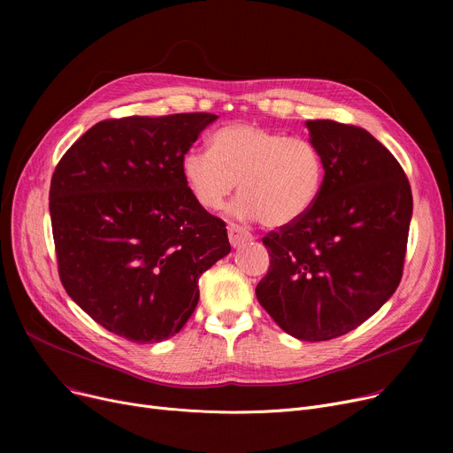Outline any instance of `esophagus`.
<instances>
[{
	"mask_svg": "<svg viewBox=\"0 0 453 453\" xmlns=\"http://www.w3.org/2000/svg\"><path fill=\"white\" fill-rule=\"evenodd\" d=\"M227 234H229V242L233 248H241L246 242H251L253 236L250 231H246L244 227L236 226V224H229L227 226Z\"/></svg>",
	"mask_w": 453,
	"mask_h": 453,
	"instance_id": "34e87169",
	"label": "esophagus"
}]
</instances>
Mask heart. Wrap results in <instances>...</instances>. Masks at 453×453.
Masks as SVG:
<instances>
[{"instance_id": "b5f03b06", "label": "heart", "mask_w": 453, "mask_h": 453, "mask_svg": "<svg viewBox=\"0 0 453 453\" xmlns=\"http://www.w3.org/2000/svg\"><path fill=\"white\" fill-rule=\"evenodd\" d=\"M181 174L203 209H222L239 181L241 196L229 207L234 219H260L268 227H287L316 205L325 161L311 139L233 123L212 134L209 149L188 150L181 159Z\"/></svg>"}]
</instances>
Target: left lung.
Listing matches in <instances>:
<instances>
[{
	"instance_id": "left-lung-1",
	"label": "left lung",
	"mask_w": 453,
	"mask_h": 453,
	"mask_svg": "<svg viewBox=\"0 0 453 453\" xmlns=\"http://www.w3.org/2000/svg\"><path fill=\"white\" fill-rule=\"evenodd\" d=\"M304 125L325 161L321 195L299 222L265 236L270 270L255 294L287 334L325 342L395 294L413 196L400 163L367 130L328 119Z\"/></svg>"
}]
</instances>
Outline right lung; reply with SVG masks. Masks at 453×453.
Here are the masks:
<instances>
[{"instance_id": "obj_1", "label": "right lung", "mask_w": 453, "mask_h": 453, "mask_svg": "<svg viewBox=\"0 0 453 453\" xmlns=\"http://www.w3.org/2000/svg\"><path fill=\"white\" fill-rule=\"evenodd\" d=\"M212 113L108 119L57 165L50 212L67 296L134 343L193 316L198 279L231 251L226 224L190 195L181 159Z\"/></svg>"}]
</instances>
